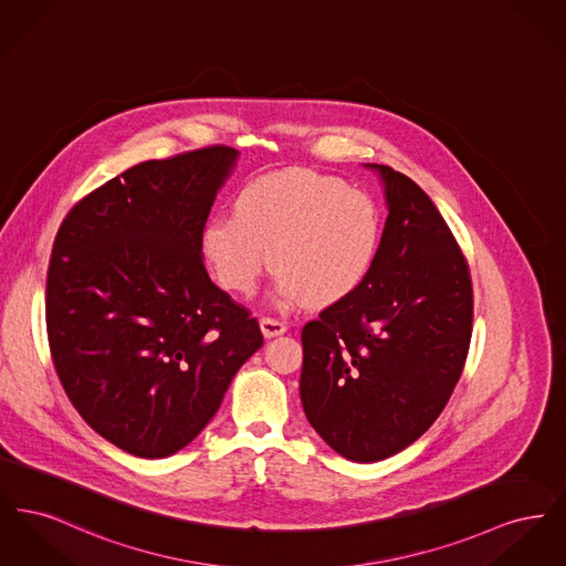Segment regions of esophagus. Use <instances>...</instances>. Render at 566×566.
Listing matches in <instances>:
<instances>
[{
  "instance_id": "esophagus-1",
  "label": "esophagus",
  "mask_w": 566,
  "mask_h": 566,
  "mask_svg": "<svg viewBox=\"0 0 566 566\" xmlns=\"http://www.w3.org/2000/svg\"><path fill=\"white\" fill-rule=\"evenodd\" d=\"M261 331H263L265 339H271V337L284 335L289 331V326L282 321H275V318H261Z\"/></svg>"
}]
</instances>
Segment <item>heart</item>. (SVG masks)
Masks as SVG:
<instances>
[{
	"label": "heart",
	"instance_id": "b5f03b06",
	"mask_svg": "<svg viewBox=\"0 0 566 566\" xmlns=\"http://www.w3.org/2000/svg\"><path fill=\"white\" fill-rule=\"evenodd\" d=\"M381 233V210L369 192L310 169H282L250 180L238 192L235 214L203 224L201 254L231 293H252L271 261L280 305H333L367 282Z\"/></svg>",
	"mask_w": 566,
	"mask_h": 566
}]
</instances>
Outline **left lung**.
Returning a JSON list of instances; mask_svg holds the SVG:
<instances>
[{
    "mask_svg": "<svg viewBox=\"0 0 566 566\" xmlns=\"http://www.w3.org/2000/svg\"><path fill=\"white\" fill-rule=\"evenodd\" d=\"M365 167L388 208L379 256L354 295L303 326L298 392L337 454L377 462L429 431L448 403L469 352L473 291L431 197L388 165Z\"/></svg>",
    "mask_w": 566,
    "mask_h": 566,
    "instance_id": "1",
    "label": "left lung"
}]
</instances>
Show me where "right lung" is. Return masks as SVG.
Segmentation results:
<instances>
[{
  "label": "right lung",
  "instance_id": "obj_1",
  "mask_svg": "<svg viewBox=\"0 0 566 566\" xmlns=\"http://www.w3.org/2000/svg\"><path fill=\"white\" fill-rule=\"evenodd\" d=\"M240 153L146 161L78 201L54 238V369L93 431L139 458L180 452L263 346L256 318L210 280L201 229Z\"/></svg>",
  "mask_w": 566,
  "mask_h": 566
}]
</instances>
